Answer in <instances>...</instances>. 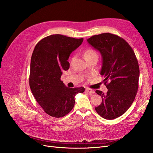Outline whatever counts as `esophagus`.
I'll list each match as a JSON object with an SVG mask.
<instances>
[{"mask_svg": "<svg viewBox=\"0 0 153 153\" xmlns=\"http://www.w3.org/2000/svg\"><path fill=\"white\" fill-rule=\"evenodd\" d=\"M85 91L87 92H88V93L89 94H94V92H95V91L93 90V89H89V88H86L85 89Z\"/></svg>", "mask_w": 153, "mask_h": 153, "instance_id": "34e87169", "label": "esophagus"}]
</instances>
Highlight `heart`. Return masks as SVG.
I'll list each match as a JSON object with an SVG mask.
<instances>
[{
    "label": "heart",
    "instance_id": "1",
    "mask_svg": "<svg viewBox=\"0 0 153 153\" xmlns=\"http://www.w3.org/2000/svg\"><path fill=\"white\" fill-rule=\"evenodd\" d=\"M84 57L85 59H91L92 57H98V53L96 51L92 48H87L84 52Z\"/></svg>",
    "mask_w": 153,
    "mask_h": 153
}]
</instances>
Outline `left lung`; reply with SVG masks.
<instances>
[{
  "label": "left lung",
  "mask_w": 153,
  "mask_h": 153,
  "mask_svg": "<svg viewBox=\"0 0 153 153\" xmlns=\"http://www.w3.org/2000/svg\"><path fill=\"white\" fill-rule=\"evenodd\" d=\"M87 41L102 56L100 74L108 89L106 93L96 91L102 102L95 110L104 119L117 118L130 107L137 93L140 70L135 52L123 38L108 32Z\"/></svg>",
  "instance_id": "left-lung-1"
}]
</instances>
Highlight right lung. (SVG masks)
<instances>
[{
    "mask_svg": "<svg viewBox=\"0 0 153 153\" xmlns=\"http://www.w3.org/2000/svg\"><path fill=\"white\" fill-rule=\"evenodd\" d=\"M83 40L53 34L39 41L34 49L29 85L37 102L50 116H65L74 107L76 94L85 91L84 87H67L61 80L62 71L69 68V55Z\"/></svg>",
    "mask_w": 153,
    "mask_h": 153,
    "instance_id": "obj_1",
    "label": "right lung"
}]
</instances>
